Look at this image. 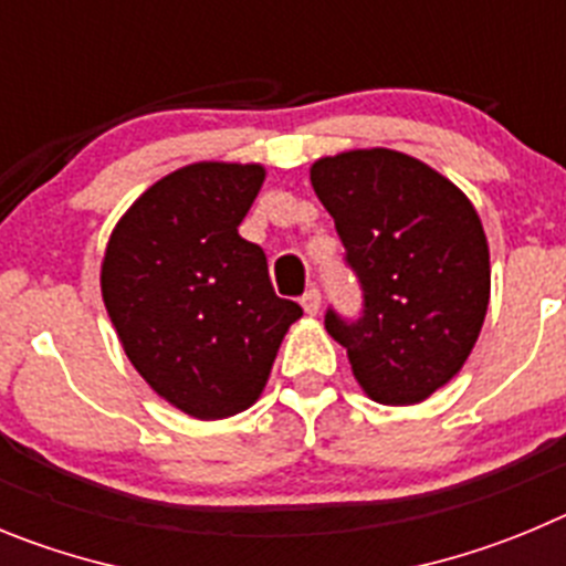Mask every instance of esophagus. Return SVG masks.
<instances>
[{"instance_id":"1","label":"esophagus","mask_w":566,"mask_h":566,"mask_svg":"<svg viewBox=\"0 0 566 566\" xmlns=\"http://www.w3.org/2000/svg\"><path fill=\"white\" fill-rule=\"evenodd\" d=\"M302 307H304V313L307 315H318V310H321V293L315 287H310L307 293L302 295Z\"/></svg>"}]
</instances>
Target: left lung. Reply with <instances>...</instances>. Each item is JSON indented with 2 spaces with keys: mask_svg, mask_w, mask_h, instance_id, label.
<instances>
[{
  "mask_svg": "<svg viewBox=\"0 0 566 566\" xmlns=\"http://www.w3.org/2000/svg\"><path fill=\"white\" fill-rule=\"evenodd\" d=\"M310 180L364 287V315L329 310L327 333L375 403H422L462 369L485 321L491 253L480 213L448 177L395 149L321 157Z\"/></svg>",
  "mask_w": 566,
  "mask_h": 566,
  "instance_id": "left-lung-1",
  "label": "left lung"
}]
</instances>
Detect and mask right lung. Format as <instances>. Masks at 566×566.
I'll return each instance as SVG.
<instances>
[{
    "label": "right lung",
    "mask_w": 566,
    "mask_h": 566,
    "mask_svg": "<svg viewBox=\"0 0 566 566\" xmlns=\"http://www.w3.org/2000/svg\"><path fill=\"white\" fill-rule=\"evenodd\" d=\"M259 163L202 160L137 197L112 231L101 295L137 375L197 420L253 406L302 307L273 293L264 251L239 237Z\"/></svg>",
    "instance_id": "1"
}]
</instances>
